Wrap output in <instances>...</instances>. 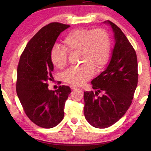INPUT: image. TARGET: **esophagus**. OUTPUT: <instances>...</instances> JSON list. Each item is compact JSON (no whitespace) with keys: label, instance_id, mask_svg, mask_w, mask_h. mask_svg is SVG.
I'll list each match as a JSON object with an SVG mask.
<instances>
[{"label":"esophagus","instance_id":"obj_1","mask_svg":"<svg viewBox=\"0 0 151 151\" xmlns=\"http://www.w3.org/2000/svg\"><path fill=\"white\" fill-rule=\"evenodd\" d=\"M70 89H71V90H74V89H76V86H73V85H71V86H70Z\"/></svg>","mask_w":151,"mask_h":151}]
</instances>
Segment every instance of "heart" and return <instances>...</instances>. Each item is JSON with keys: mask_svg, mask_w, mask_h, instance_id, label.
Returning a JSON list of instances; mask_svg holds the SVG:
<instances>
[{"mask_svg": "<svg viewBox=\"0 0 151 151\" xmlns=\"http://www.w3.org/2000/svg\"><path fill=\"white\" fill-rule=\"evenodd\" d=\"M68 53H78L81 65L67 69L63 74V81L73 86H81L92 77L94 70L98 71L107 63L110 53L109 34L101 28L70 31L63 40V47L51 49V63L56 68L63 69L68 63Z\"/></svg>", "mask_w": 151, "mask_h": 151, "instance_id": "b5f03b06", "label": "heart"}]
</instances>
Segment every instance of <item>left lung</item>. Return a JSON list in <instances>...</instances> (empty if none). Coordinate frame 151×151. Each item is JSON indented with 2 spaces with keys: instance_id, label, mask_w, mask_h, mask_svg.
<instances>
[{
  "instance_id": "obj_1",
  "label": "left lung",
  "mask_w": 151,
  "mask_h": 151,
  "mask_svg": "<svg viewBox=\"0 0 151 151\" xmlns=\"http://www.w3.org/2000/svg\"><path fill=\"white\" fill-rule=\"evenodd\" d=\"M115 44L107 69L91 81L97 90L85 91L84 115L93 127L105 129L116 123L132 104L138 81L137 59L134 47L116 24L110 21ZM99 92L103 93L98 96Z\"/></svg>"
}]
</instances>
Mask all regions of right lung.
I'll return each instance as SVG.
<instances>
[{
    "label": "right lung",
    "instance_id": "1",
    "mask_svg": "<svg viewBox=\"0 0 151 151\" xmlns=\"http://www.w3.org/2000/svg\"><path fill=\"white\" fill-rule=\"evenodd\" d=\"M68 24L53 22L37 32L22 52L17 66L16 91L30 120L44 129L56 127L64 116L69 86H60L55 91L48 89L53 78L50 52L60 34Z\"/></svg>",
    "mask_w": 151,
    "mask_h": 151
}]
</instances>
